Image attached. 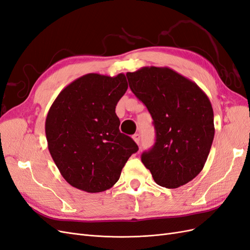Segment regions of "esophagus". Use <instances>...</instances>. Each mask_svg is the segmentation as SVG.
<instances>
[{"label":"esophagus","instance_id":"esophagus-1","mask_svg":"<svg viewBox=\"0 0 250 250\" xmlns=\"http://www.w3.org/2000/svg\"><path fill=\"white\" fill-rule=\"evenodd\" d=\"M132 139H133V141L135 142V143H137L138 144V145H139V144H140V134L139 133H135V134H133V137H132Z\"/></svg>","mask_w":250,"mask_h":250}]
</instances>
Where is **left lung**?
<instances>
[{
  "label": "left lung",
  "instance_id": "8db88e82",
  "mask_svg": "<svg viewBox=\"0 0 250 250\" xmlns=\"http://www.w3.org/2000/svg\"><path fill=\"white\" fill-rule=\"evenodd\" d=\"M126 76L155 128V144L142 154L143 164L158 186L176 188L188 184L203 169L214 140L208 97L195 82L167 66H144Z\"/></svg>",
  "mask_w": 250,
  "mask_h": 250
}]
</instances>
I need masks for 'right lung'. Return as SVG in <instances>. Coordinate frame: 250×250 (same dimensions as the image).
<instances>
[{"label": "right lung", "instance_id": "add662e5", "mask_svg": "<svg viewBox=\"0 0 250 250\" xmlns=\"http://www.w3.org/2000/svg\"><path fill=\"white\" fill-rule=\"evenodd\" d=\"M127 88L123 73L115 77L90 73L65 86L51 105L44 125L48 148L72 187L87 193L108 190L139 150L120 132L116 115Z\"/></svg>", "mask_w": 250, "mask_h": 250}]
</instances>
